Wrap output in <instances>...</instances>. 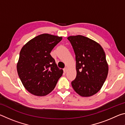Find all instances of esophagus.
Listing matches in <instances>:
<instances>
[{
  "label": "esophagus",
  "instance_id": "1",
  "mask_svg": "<svg viewBox=\"0 0 125 125\" xmlns=\"http://www.w3.org/2000/svg\"><path fill=\"white\" fill-rule=\"evenodd\" d=\"M67 71H68V69H67V67H65V68H64V69H63V72H64V73H65L67 72Z\"/></svg>",
  "mask_w": 125,
  "mask_h": 125
}]
</instances>
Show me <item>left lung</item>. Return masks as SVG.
Listing matches in <instances>:
<instances>
[{
  "instance_id": "1",
  "label": "left lung",
  "mask_w": 125,
  "mask_h": 125,
  "mask_svg": "<svg viewBox=\"0 0 125 125\" xmlns=\"http://www.w3.org/2000/svg\"><path fill=\"white\" fill-rule=\"evenodd\" d=\"M75 55L77 76L72 82L76 93L92 96L102 87L108 74L104 51L95 41L82 35L67 38Z\"/></svg>"
}]
</instances>
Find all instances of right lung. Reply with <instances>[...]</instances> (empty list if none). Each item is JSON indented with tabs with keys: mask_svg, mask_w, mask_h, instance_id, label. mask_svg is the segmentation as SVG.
Listing matches in <instances>:
<instances>
[{
	"mask_svg": "<svg viewBox=\"0 0 125 125\" xmlns=\"http://www.w3.org/2000/svg\"><path fill=\"white\" fill-rule=\"evenodd\" d=\"M62 39L47 33L29 41L21 50L17 71L25 89L37 96H45L54 89L63 70L50 53Z\"/></svg>",
	"mask_w": 125,
	"mask_h": 125,
	"instance_id": "obj_1",
	"label": "right lung"
}]
</instances>
